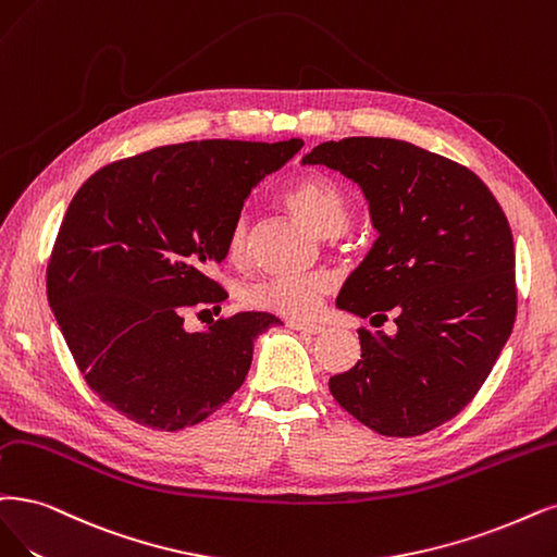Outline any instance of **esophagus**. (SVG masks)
<instances>
[{"label": "esophagus", "instance_id": "esophagus-1", "mask_svg": "<svg viewBox=\"0 0 557 557\" xmlns=\"http://www.w3.org/2000/svg\"><path fill=\"white\" fill-rule=\"evenodd\" d=\"M286 325L294 327V331L307 333V335H319V333H323V331H325V327H323V325H319V323H305V321H289Z\"/></svg>", "mask_w": 557, "mask_h": 557}]
</instances>
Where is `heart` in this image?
I'll list each match as a JSON object with an SVG mask.
<instances>
[{
    "label": "heart",
    "instance_id": "obj_1",
    "mask_svg": "<svg viewBox=\"0 0 557 557\" xmlns=\"http://www.w3.org/2000/svg\"><path fill=\"white\" fill-rule=\"evenodd\" d=\"M284 201L292 213L317 236H339L348 220L351 206L344 193L333 181L323 176H305L289 185ZM230 257L240 261L247 252V222L236 220L230 234ZM327 292V280L323 275H300V277H273L247 286L243 300L257 310L275 312L282 317H312L323 294Z\"/></svg>",
    "mask_w": 557,
    "mask_h": 557
}]
</instances>
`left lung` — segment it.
<instances>
[{"label":"left lung","instance_id":"obj_1","mask_svg":"<svg viewBox=\"0 0 557 557\" xmlns=\"http://www.w3.org/2000/svg\"><path fill=\"white\" fill-rule=\"evenodd\" d=\"M302 164L358 183L379 234L337 307L397 323L393 335L358 331L362 358L331 379V393L383 436L426 434L478 395L511 335L509 222L470 170L401 139L323 141Z\"/></svg>","mask_w":557,"mask_h":557}]
</instances>
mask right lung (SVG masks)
I'll list each match as a JSON object with an SVG mask.
<instances>
[{
  "label": "right lung",
  "mask_w": 557,
  "mask_h": 557,
  "mask_svg": "<svg viewBox=\"0 0 557 557\" xmlns=\"http://www.w3.org/2000/svg\"><path fill=\"white\" fill-rule=\"evenodd\" d=\"M300 147L172 144L108 164L75 193L48 263V300L82 376L121 416L178 431L243 385L255 339L282 321L238 312L190 333L183 317L226 298L209 271L230 255L245 199Z\"/></svg>",
  "instance_id": "add662e5"
}]
</instances>
